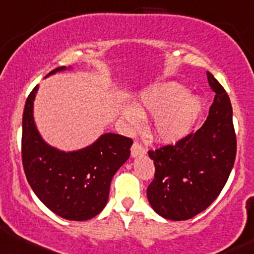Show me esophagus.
I'll use <instances>...</instances> for the list:
<instances>
[{
  "instance_id": "esophagus-1",
  "label": "esophagus",
  "mask_w": 254,
  "mask_h": 254,
  "mask_svg": "<svg viewBox=\"0 0 254 254\" xmlns=\"http://www.w3.org/2000/svg\"><path fill=\"white\" fill-rule=\"evenodd\" d=\"M144 152V149H143L138 143H133V145L131 146V157L132 158H135L137 156H143Z\"/></svg>"
}]
</instances>
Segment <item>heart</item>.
<instances>
[{
    "label": "heart",
    "instance_id": "1",
    "mask_svg": "<svg viewBox=\"0 0 254 254\" xmlns=\"http://www.w3.org/2000/svg\"><path fill=\"white\" fill-rule=\"evenodd\" d=\"M202 108L200 98L187 93V90L175 81H167L137 93L132 108L125 106L122 116L132 127H139L140 118L154 116L149 125L151 138L160 144L170 145L191 132Z\"/></svg>",
    "mask_w": 254,
    "mask_h": 254
}]
</instances>
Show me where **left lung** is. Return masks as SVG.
<instances>
[{
  "instance_id": "1",
  "label": "left lung",
  "mask_w": 254,
  "mask_h": 254,
  "mask_svg": "<svg viewBox=\"0 0 254 254\" xmlns=\"http://www.w3.org/2000/svg\"><path fill=\"white\" fill-rule=\"evenodd\" d=\"M215 92L202 127L176 145L149 151L155 179L146 189L151 208L162 218L182 221L203 212L218 197L233 168L237 138L228 94L212 73Z\"/></svg>"
}]
</instances>
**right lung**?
Returning a JSON list of instances; mask_svg holds the SVG:
<instances>
[{"label":"right lung","instance_id":"right-lung-1","mask_svg":"<svg viewBox=\"0 0 254 254\" xmlns=\"http://www.w3.org/2000/svg\"><path fill=\"white\" fill-rule=\"evenodd\" d=\"M71 68L58 67L47 77ZM38 90L39 85L27 98L23 110L22 163L27 181L40 201L60 218L92 219L108 203L112 177L129 158L132 139L108 132L78 150L52 146L40 135L34 121Z\"/></svg>","mask_w":254,"mask_h":254}]
</instances>
